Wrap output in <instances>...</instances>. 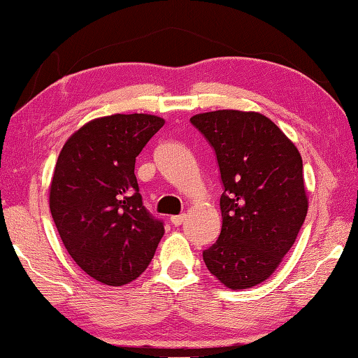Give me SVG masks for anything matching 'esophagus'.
<instances>
[{
    "label": "esophagus",
    "instance_id": "1",
    "mask_svg": "<svg viewBox=\"0 0 358 358\" xmlns=\"http://www.w3.org/2000/svg\"><path fill=\"white\" fill-rule=\"evenodd\" d=\"M185 220H186V215H175L171 217L173 226H181V224L185 222Z\"/></svg>",
    "mask_w": 358,
    "mask_h": 358
}]
</instances>
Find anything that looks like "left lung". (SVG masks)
<instances>
[{
  "label": "left lung",
  "instance_id": "1",
  "mask_svg": "<svg viewBox=\"0 0 358 358\" xmlns=\"http://www.w3.org/2000/svg\"><path fill=\"white\" fill-rule=\"evenodd\" d=\"M191 123L215 148L224 185L222 229L203 262L229 289L257 286L280 266L308 213L300 151L259 112H205Z\"/></svg>",
  "mask_w": 358,
  "mask_h": 358
}]
</instances>
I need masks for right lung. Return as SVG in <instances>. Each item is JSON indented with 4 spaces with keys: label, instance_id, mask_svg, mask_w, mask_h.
<instances>
[{
    "label": "right lung",
    "instance_id": "obj_1",
    "mask_svg": "<svg viewBox=\"0 0 358 358\" xmlns=\"http://www.w3.org/2000/svg\"><path fill=\"white\" fill-rule=\"evenodd\" d=\"M148 113L85 123L66 141L50 181V211L69 256L93 280L124 286L147 268L164 226L142 203L136 157L162 126Z\"/></svg>",
    "mask_w": 358,
    "mask_h": 358
}]
</instances>
